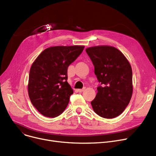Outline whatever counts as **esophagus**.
Returning <instances> with one entry per match:
<instances>
[{
	"mask_svg": "<svg viewBox=\"0 0 156 156\" xmlns=\"http://www.w3.org/2000/svg\"><path fill=\"white\" fill-rule=\"evenodd\" d=\"M85 90V87H84L83 88H82V89H78V91L79 92H83L84 90Z\"/></svg>",
	"mask_w": 156,
	"mask_h": 156,
	"instance_id": "34e87169",
	"label": "esophagus"
}]
</instances>
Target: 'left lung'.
<instances>
[{
  "mask_svg": "<svg viewBox=\"0 0 156 156\" xmlns=\"http://www.w3.org/2000/svg\"><path fill=\"white\" fill-rule=\"evenodd\" d=\"M101 83L91 102L94 112L104 118H116L124 111L133 92L132 69L125 55L115 47L101 45L86 49Z\"/></svg>",
  "mask_w": 156,
  "mask_h": 156,
  "instance_id": "1",
  "label": "left lung"
}]
</instances>
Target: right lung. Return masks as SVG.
I'll return each instance as SVG.
<instances>
[{
    "label": "right lung",
    "mask_w": 156,
    "mask_h": 156,
    "mask_svg": "<svg viewBox=\"0 0 156 156\" xmlns=\"http://www.w3.org/2000/svg\"><path fill=\"white\" fill-rule=\"evenodd\" d=\"M84 46H55L41 53L31 65L28 95L42 115L55 118L66 108L73 90L68 83V68L83 51Z\"/></svg>",
    "instance_id": "1"
}]
</instances>
